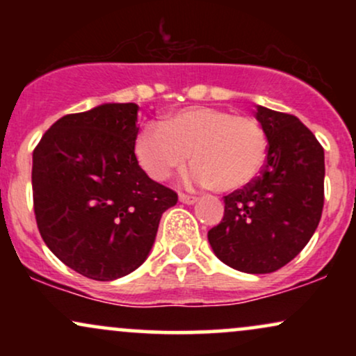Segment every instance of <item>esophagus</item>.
Instances as JSON below:
<instances>
[{"label":"esophagus","mask_w":356,"mask_h":356,"mask_svg":"<svg viewBox=\"0 0 356 356\" xmlns=\"http://www.w3.org/2000/svg\"><path fill=\"white\" fill-rule=\"evenodd\" d=\"M179 201L182 204H195L197 202V197H194V195H187V194H179Z\"/></svg>","instance_id":"obj_1"}]
</instances>
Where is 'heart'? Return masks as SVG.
I'll list each match as a JSON object with an SVG mask.
<instances>
[{"mask_svg":"<svg viewBox=\"0 0 356 356\" xmlns=\"http://www.w3.org/2000/svg\"><path fill=\"white\" fill-rule=\"evenodd\" d=\"M134 152L155 181H165L189 159V186L234 192L257 179L268 157V137L251 117L216 107L194 105L169 113L161 124H147L137 134Z\"/></svg>","mask_w":356,"mask_h":356,"instance_id":"1","label":"heart"}]
</instances>
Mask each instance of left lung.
<instances>
[{
  "instance_id": "obj_1",
  "label": "left lung",
  "mask_w": 356,
  "mask_h": 356,
  "mask_svg": "<svg viewBox=\"0 0 356 356\" xmlns=\"http://www.w3.org/2000/svg\"><path fill=\"white\" fill-rule=\"evenodd\" d=\"M268 137L263 172L224 197V218L207 232L214 254L249 275L283 268L316 231L325 201V152L308 127L289 113L256 105Z\"/></svg>"
}]
</instances>
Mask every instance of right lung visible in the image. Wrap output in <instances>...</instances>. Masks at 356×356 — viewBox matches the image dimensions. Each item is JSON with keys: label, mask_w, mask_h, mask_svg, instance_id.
Segmentation results:
<instances>
[{"label": "right lung", "mask_w": 356, "mask_h": 356, "mask_svg": "<svg viewBox=\"0 0 356 356\" xmlns=\"http://www.w3.org/2000/svg\"><path fill=\"white\" fill-rule=\"evenodd\" d=\"M137 104L70 113L33 150L40 234L73 271L97 281L130 275L149 256L177 194L147 175L134 152Z\"/></svg>", "instance_id": "add662e5"}]
</instances>
